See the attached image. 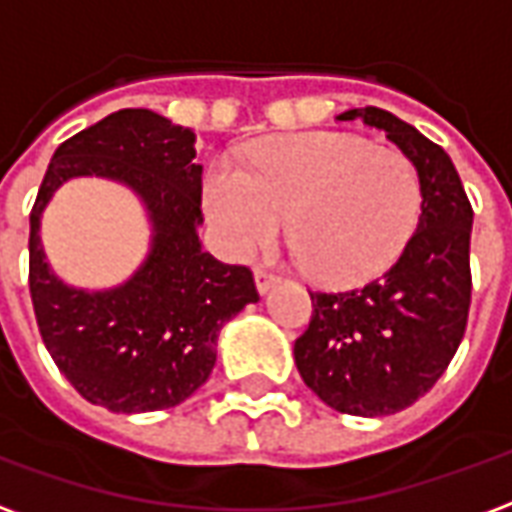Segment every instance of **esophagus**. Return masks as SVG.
<instances>
[{"label": "esophagus", "mask_w": 512, "mask_h": 512, "mask_svg": "<svg viewBox=\"0 0 512 512\" xmlns=\"http://www.w3.org/2000/svg\"><path fill=\"white\" fill-rule=\"evenodd\" d=\"M277 282H279V277L274 274V271H268V268H263V266L255 268V285L260 293H268V290L274 288Z\"/></svg>", "instance_id": "esophagus-1"}]
</instances>
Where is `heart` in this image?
Returning a JSON list of instances; mask_svg holds the SVG:
<instances>
[{
	"instance_id": "b5f03b06",
	"label": "heart",
	"mask_w": 512,
	"mask_h": 512,
	"mask_svg": "<svg viewBox=\"0 0 512 512\" xmlns=\"http://www.w3.org/2000/svg\"><path fill=\"white\" fill-rule=\"evenodd\" d=\"M205 211L235 257L271 244L285 216V238L312 279L359 285L406 252L422 216V178L403 150L301 131L246 147L241 169H213Z\"/></svg>"
}]
</instances>
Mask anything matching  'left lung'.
Masks as SVG:
<instances>
[{
	"mask_svg": "<svg viewBox=\"0 0 512 512\" xmlns=\"http://www.w3.org/2000/svg\"><path fill=\"white\" fill-rule=\"evenodd\" d=\"M381 128L419 169L422 216L406 252L381 279L354 290H310L312 318L296 345L304 384L354 417L403 411L452 362L472 304V202L450 156L376 106L337 120Z\"/></svg>",
	"mask_w": 512,
	"mask_h": 512,
	"instance_id": "obj_1",
	"label": "left lung"
}]
</instances>
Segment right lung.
<instances>
[{
	"label": "right lung",
	"instance_id": "right-lung-1",
	"mask_svg": "<svg viewBox=\"0 0 512 512\" xmlns=\"http://www.w3.org/2000/svg\"><path fill=\"white\" fill-rule=\"evenodd\" d=\"M79 174L128 182L157 230L146 266L104 294L62 286L39 249V213ZM200 205L194 134L150 109H120L54 150L29 213V296L43 345L84 400L117 414L178 406L211 376L224 323L260 299L249 268L202 252Z\"/></svg>",
	"mask_w": 512,
	"mask_h": 512
}]
</instances>
